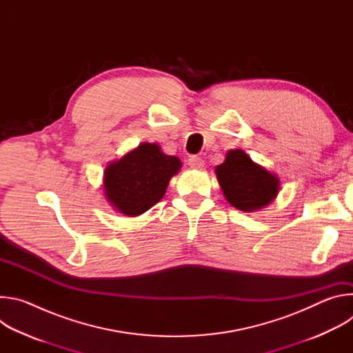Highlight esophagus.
<instances>
[{
  "instance_id": "34e87169",
  "label": "esophagus",
  "mask_w": 353,
  "mask_h": 353,
  "mask_svg": "<svg viewBox=\"0 0 353 353\" xmlns=\"http://www.w3.org/2000/svg\"><path fill=\"white\" fill-rule=\"evenodd\" d=\"M188 165L192 169H201V168H204V161L201 159V158H198V157H190Z\"/></svg>"
}]
</instances>
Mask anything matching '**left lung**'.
I'll return each instance as SVG.
<instances>
[{
	"label": "left lung",
	"mask_w": 353,
	"mask_h": 353,
	"mask_svg": "<svg viewBox=\"0 0 353 353\" xmlns=\"http://www.w3.org/2000/svg\"><path fill=\"white\" fill-rule=\"evenodd\" d=\"M228 203L244 212L265 208L279 192V179L251 161L241 149H230L215 169Z\"/></svg>",
	"instance_id": "obj_1"
}]
</instances>
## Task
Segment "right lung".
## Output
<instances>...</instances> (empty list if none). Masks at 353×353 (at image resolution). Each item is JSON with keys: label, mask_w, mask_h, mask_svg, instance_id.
Segmentation results:
<instances>
[{"label": "right lung", "mask_w": 353, "mask_h": 353, "mask_svg": "<svg viewBox=\"0 0 353 353\" xmlns=\"http://www.w3.org/2000/svg\"><path fill=\"white\" fill-rule=\"evenodd\" d=\"M180 168V159L163 154L158 143H139L105 169L106 199L120 214L138 216L159 203Z\"/></svg>", "instance_id": "right-lung-1"}]
</instances>
